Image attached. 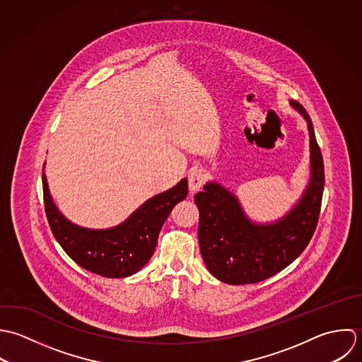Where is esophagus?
I'll list each match as a JSON object with an SVG mask.
<instances>
[{
	"label": "esophagus",
	"mask_w": 362,
	"mask_h": 362,
	"mask_svg": "<svg viewBox=\"0 0 362 362\" xmlns=\"http://www.w3.org/2000/svg\"><path fill=\"white\" fill-rule=\"evenodd\" d=\"M206 180V173L202 168H193L189 172V187L192 190V193H196L197 190L202 189V186L204 185Z\"/></svg>",
	"instance_id": "1"
}]
</instances>
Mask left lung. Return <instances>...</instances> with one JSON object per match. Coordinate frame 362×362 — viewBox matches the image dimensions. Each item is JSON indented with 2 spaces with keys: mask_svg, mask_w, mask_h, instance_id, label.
<instances>
[{
  "mask_svg": "<svg viewBox=\"0 0 362 362\" xmlns=\"http://www.w3.org/2000/svg\"><path fill=\"white\" fill-rule=\"evenodd\" d=\"M289 105L308 123L310 180L284 217L269 223L250 221L236 196L217 182L194 196L200 252L209 272L222 283L243 286L273 277L305 250L316 229L325 189L323 158L309 115L300 103L289 100Z\"/></svg>",
  "mask_w": 362,
  "mask_h": 362,
  "instance_id": "8db88e82",
  "label": "left lung"
}]
</instances>
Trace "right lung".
Wrapping results in <instances>:
<instances>
[{"instance_id": "obj_1", "label": "right lung", "mask_w": 362, "mask_h": 362, "mask_svg": "<svg viewBox=\"0 0 362 362\" xmlns=\"http://www.w3.org/2000/svg\"><path fill=\"white\" fill-rule=\"evenodd\" d=\"M186 196L187 180L182 179L175 187L146 200L120 225L88 229L59 211L43 173L45 210L54 238L78 266L107 279L129 277L144 267L155 252L163 222Z\"/></svg>"}]
</instances>
